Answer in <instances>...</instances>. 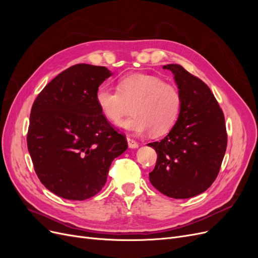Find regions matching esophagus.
Listing matches in <instances>:
<instances>
[{
  "mask_svg": "<svg viewBox=\"0 0 258 258\" xmlns=\"http://www.w3.org/2000/svg\"><path fill=\"white\" fill-rule=\"evenodd\" d=\"M127 142H128V146L130 148H138L139 147V143L137 141H135L134 139H130V138H127Z\"/></svg>",
  "mask_w": 258,
  "mask_h": 258,
  "instance_id": "34e87169",
  "label": "esophagus"
}]
</instances>
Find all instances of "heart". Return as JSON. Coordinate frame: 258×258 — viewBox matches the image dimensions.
I'll return each instance as SVG.
<instances>
[{"label": "heart", "mask_w": 258, "mask_h": 258, "mask_svg": "<svg viewBox=\"0 0 258 258\" xmlns=\"http://www.w3.org/2000/svg\"><path fill=\"white\" fill-rule=\"evenodd\" d=\"M100 111L112 122H118L129 105L132 116L119 126L137 136H161L174 127L182 111L181 92L158 76L131 74L119 80L117 88L101 85L96 92Z\"/></svg>", "instance_id": "obj_1"}]
</instances>
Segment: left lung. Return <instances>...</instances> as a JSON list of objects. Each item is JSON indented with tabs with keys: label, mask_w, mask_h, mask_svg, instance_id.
<instances>
[{
	"label": "left lung",
	"mask_w": 258,
	"mask_h": 258,
	"mask_svg": "<svg viewBox=\"0 0 258 258\" xmlns=\"http://www.w3.org/2000/svg\"><path fill=\"white\" fill-rule=\"evenodd\" d=\"M163 69L174 75L182 111L165 138L147 144L157 153L150 181L170 198H191L206 191L220 172L227 147L225 117L207 84L179 64Z\"/></svg>",
	"instance_id": "left-lung-1"
}]
</instances>
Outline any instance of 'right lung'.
I'll list each match as a JSON object with an SVG mask.
<instances>
[{"label":"right lung","instance_id":"obj_1","mask_svg":"<svg viewBox=\"0 0 258 258\" xmlns=\"http://www.w3.org/2000/svg\"><path fill=\"white\" fill-rule=\"evenodd\" d=\"M105 67L75 64L45 86L31 108L28 150L42 184L57 196L85 200L106 183L112 161L127 150L100 111L99 86Z\"/></svg>","mask_w":258,"mask_h":258}]
</instances>
